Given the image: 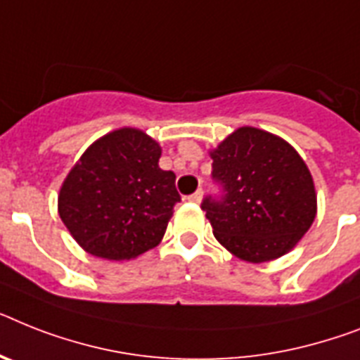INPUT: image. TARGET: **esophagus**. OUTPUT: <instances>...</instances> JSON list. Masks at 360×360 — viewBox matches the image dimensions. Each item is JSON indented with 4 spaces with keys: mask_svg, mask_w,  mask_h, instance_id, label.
<instances>
[{
    "mask_svg": "<svg viewBox=\"0 0 360 360\" xmlns=\"http://www.w3.org/2000/svg\"><path fill=\"white\" fill-rule=\"evenodd\" d=\"M202 195H204V193H202V189H197V191L193 193V195H189V197H187V200L200 202L202 200Z\"/></svg>",
    "mask_w": 360,
    "mask_h": 360,
    "instance_id": "obj_1",
    "label": "esophagus"
}]
</instances>
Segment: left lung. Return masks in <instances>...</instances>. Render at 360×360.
<instances>
[{"label": "left lung", "instance_id": "left-lung-1", "mask_svg": "<svg viewBox=\"0 0 360 360\" xmlns=\"http://www.w3.org/2000/svg\"><path fill=\"white\" fill-rule=\"evenodd\" d=\"M219 195L202 210L222 246L239 259L265 263L287 254L316 215V193L307 165L287 141L243 127L212 153Z\"/></svg>", "mask_w": 360, "mask_h": 360}]
</instances>
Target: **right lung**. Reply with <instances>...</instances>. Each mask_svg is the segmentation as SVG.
<instances>
[{
  "mask_svg": "<svg viewBox=\"0 0 360 360\" xmlns=\"http://www.w3.org/2000/svg\"><path fill=\"white\" fill-rule=\"evenodd\" d=\"M160 156V145L136 129L106 134L80 156L62 184L58 215L88 254L132 259L162 240L180 195Z\"/></svg>",
  "mask_w": 360,
  "mask_h": 360,
  "instance_id": "add662e5",
  "label": "right lung"
}]
</instances>
